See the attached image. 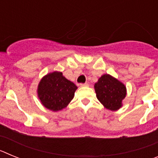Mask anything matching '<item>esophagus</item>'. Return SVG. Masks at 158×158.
Listing matches in <instances>:
<instances>
[{
  "instance_id": "obj_1",
  "label": "esophagus",
  "mask_w": 158,
  "mask_h": 158,
  "mask_svg": "<svg viewBox=\"0 0 158 158\" xmlns=\"http://www.w3.org/2000/svg\"><path fill=\"white\" fill-rule=\"evenodd\" d=\"M80 85H81V87H88V86H89V84H87V83L81 84Z\"/></svg>"
}]
</instances>
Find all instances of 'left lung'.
<instances>
[{
    "label": "left lung",
    "instance_id": "1",
    "mask_svg": "<svg viewBox=\"0 0 158 158\" xmlns=\"http://www.w3.org/2000/svg\"><path fill=\"white\" fill-rule=\"evenodd\" d=\"M96 97L104 107L110 111H117L123 107L127 96L126 85L110 74L102 75L94 85Z\"/></svg>",
    "mask_w": 158,
    "mask_h": 158
}]
</instances>
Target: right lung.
Masks as SVG:
<instances>
[{"label":"right lung","instance_id":"obj_1","mask_svg":"<svg viewBox=\"0 0 158 158\" xmlns=\"http://www.w3.org/2000/svg\"><path fill=\"white\" fill-rule=\"evenodd\" d=\"M77 89L76 85L66 79L62 72L54 71L40 80L37 88L38 98L46 108L58 111L68 106Z\"/></svg>","mask_w":158,"mask_h":158}]
</instances>
